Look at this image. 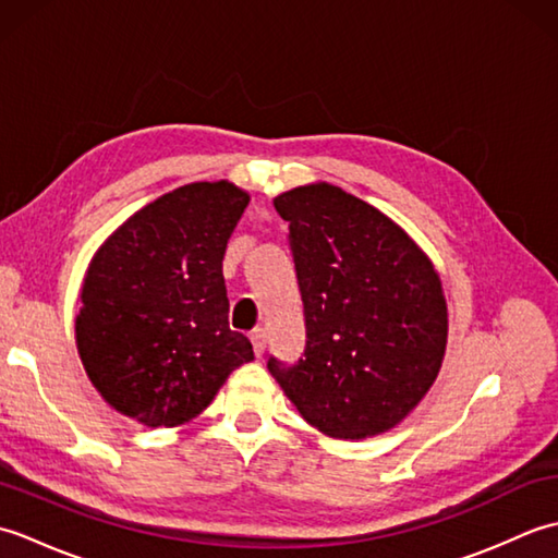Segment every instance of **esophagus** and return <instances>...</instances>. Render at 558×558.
Listing matches in <instances>:
<instances>
[{"label": "esophagus", "mask_w": 558, "mask_h": 558, "mask_svg": "<svg viewBox=\"0 0 558 558\" xmlns=\"http://www.w3.org/2000/svg\"><path fill=\"white\" fill-rule=\"evenodd\" d=\"M252 345H254V352H256V357H260V354H264V350H266V330L264 328H254L252 330Z\"/></svg>", "instance_id": "34e87169"}]
</instances>
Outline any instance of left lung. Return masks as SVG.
<instances>
[{"mask_svg": "<svg viewBox=\"0 0 558 558\" xmlns=\"http://www.w3.org/2000/svg\"><path fill=\"white\" fill-rule=\"evenodd\" d=\"M272 206L290 222L306 348L290 366L270 357V376L330 438L393 429L441 372V276L398 222L340 186H294Z\"/></svg>", "mask_w": 558, "mask_h": 558, "instance_id": "obj_1", "label": "left lung"}]
</instances>
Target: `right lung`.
Segmentation results:
<instances>
[{
	"mask_svg": "<svg viewBox=\"0 0 558 558\" xmlns=\"http://www.w3.org/2000/svg\"><path fill=\"white\" fill-rule=\"evenodd\" d=\"M248 204L228 180L192 182L150 201L93 254L78 292L76 350L112 410L180 426L254 360L230 330L225 246Z\"/></svg>",
	"mask_w": 558,
	"mask_h": 558,
	"instance_id": "right-lung-1",
	"label": "right lung"
}]
</instances>
